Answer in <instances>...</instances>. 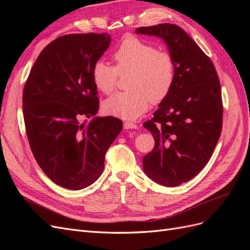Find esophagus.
Wrapping results in <instances>:
<instances>
[{
	"mask_svg": "<svg viewBox=\"0 0 250 250\" xmlns=\"http://www.w3.org/2000/svg\"><path fill=\"white\" fill-rule=\"evenodd\" d=\"M124 128L125 129H138L139 126L133 122H128L127 121V122L124 123Z\"/></svg>",
	"mask_w": 250,
	"mask_h": 250,
	"instance_id": "1",
	"label": "esophagus"
}]
</instances>
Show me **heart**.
Instances as JSON below:
<instances>
[{
  "label": "heart",
  "instance_id": "1",
  "mask_svg": "<svg viewBox=\"0 0 250 250\" xmlns=\"http://www.w3.org/2000/svg\"><path fill=\"white\" fill-rule=\"evenodd\" d=\"M115 67L106 62H97L92 71L96 87L105 95L115 89L118 74L129 73L127 92H119L104 102V109L109 115L124 120H135L148 109L149 101L160 103L172 88L175 69L167 52L139 39H128L113 53Z\"/></svg>",
  "mask_w": 250,
  "mask_h": 250
}]
</instances>
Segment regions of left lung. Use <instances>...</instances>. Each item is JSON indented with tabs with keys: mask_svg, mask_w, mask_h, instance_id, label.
<instances>
[{
	"mask_svg": "<svg viewBox=\"0 0 250 250\" xmlns=\"http://www.w3.org/2000/svg\"><path fill=\"white\" fill-rule=\"evenodd\" d=\"M135 32L162 39L175 69L169 94L143 125L155 141L153 150L143 157V169L155 183L176 187L204 168L220 138V81L211 60L177 25L140 27Z\"/></svg>",
	"mask_w": 250,
	"mask_h": 250,
	"instance_id": "obj_1",
	"label": "left lung"
}]
</instances>
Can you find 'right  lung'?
Masks as SVG:
<instances>
[{"mask_svg":"<svg viewBox=\"0 0 250 250\" xmlns=\"http://www.w3.org/2000/svg\"><path fill=\"white\" fill-rule=\"evenodd\" d=\"M107 33L67 34L37 57L22 93L30 148L44 174L60 187L81 190L100 177L104 158L123 128L99 110L94 64L110 44ZM83 117H92L88 124Z\"/></svg>","mask_w":250,"mask_h":250,"instance_id":"add662e5","label":"right lung"}]
</instances>
